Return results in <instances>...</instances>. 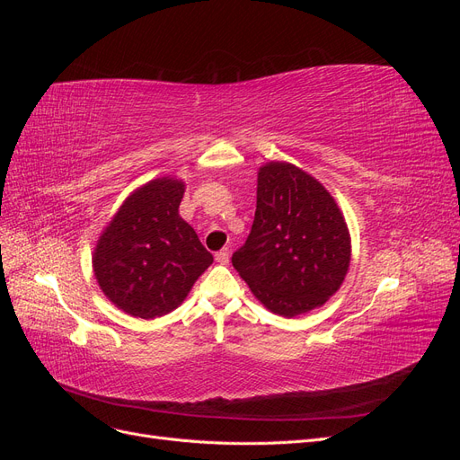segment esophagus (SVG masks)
<instances>
[{
    "label": "esophagus",
    "mask_w": 460,
    "mask_h": 460,
    "mask_svg": "<svg viewBox=\"0 0 460 460\" xmlns=\"http://www.w3.org/2000/svg\"><path fill=\"white\" fill-rule=\"evenodd\" d=\"M215 261H217V262H220V264H228V261H230V253H228V249H220V252H217V255H215Z\"/></svg>",
    "instance_id": "obj_1"
}]
</instances>
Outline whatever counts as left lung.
Listing matches in <instances>:
<instances>
[{
  "label": "left lung",
  "instance_id": "1",
  "mask_svg": "<svg viewBox=\"0 0 460 460\" xmlns=\"http://www.w3.org/2000/svg\"><path fill=\"white\" fill-rule=\"evenodd\" d=\"M349 261V230L330 191L296 164H262L252 232L232 255L253 296L280 316L309 313L340 289Z\"/></svg>",
  "mask_w": 460,
  "mask_h": 460
}]
</instances>
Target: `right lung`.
I'll list each match as a JSON object with an SVG mask.
<instances>
[{
    "label": "right lung",
    "mask_w": 460,
    "mask_h": 460,
    "mask_svg": "<svg viewBox=\"0 0 460 460\" xmlns=\"http://www.w3.org/2000/svg\"><path fill=\"white\" fill-rule=\"evenodd\" d=\"M182 198V180H151L127 198L97 240L95 280L124 313L149 320L174 311L213 262L178 215Z\"/></svg>",
    "instance_id": "add662e5"
}]
</instances>
